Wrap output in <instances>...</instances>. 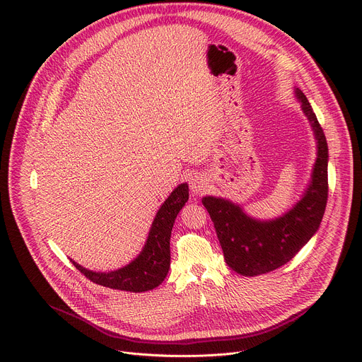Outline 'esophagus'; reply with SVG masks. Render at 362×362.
<instances>
[{"instance_id": "esophagus-1", "label": "esophagus", "mask_w": 362, "mask_h": 362, "mask_svg": "<svg viewBox=\"0 0 362 362\" xmlns=\"http://www.w3.org/2000/svg\"><path fill=\"white\" fill-rule=\"evenodd\" d=\"M189 185H190V190L194 194H202L206 187H208V183H206V179L200 175V173H194L189 177Z\"/></svg>"}]
</instances>
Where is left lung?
Masks as SVG:
<instances>
[{
  "label": "left lung",
  "instance_id": "8db88e82",
  "mask_svg": "<svg viewBox=\"0 0 362 362\" xmlns=\"http://www.w3.org/2000/svg\"><path fill=\"white\" fill-rule=\"evenodd\" d=\"M302 110L311 122L318 143V158L311 185L303 197L275 221H256L238 204L206 196L202 203L215 225L226 264L238 274L255 276L281 268L318 230L328 200V144L324 130L305 94L296 88Z\"/></svg>",
  "mask_w": 362,
  "mask_h": 362
}]
</instances>
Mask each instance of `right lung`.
Returning a JSON list of instances; mask_svg holds the SVG:
<instances>
[{
    "label": "right lung",
    "instance_id": "1",
    "mask_svg": "<svg viewBox=\"0 0 362 362\" xmlns=\"http://www.w3.org/2000/svg\"><path fill=\"white\" fill-rule=\"evenodd\" d=\"M189 199L186 183L179 185L162 204L153 221L141 253L127 267L113 272H93L77 262L73 265L91 282L119 291L144 292L159 286L170 268V235L175 219Z\"/></svg>",
    "mask_w": 362,
    "mask_h": 362
}]
</instances>
